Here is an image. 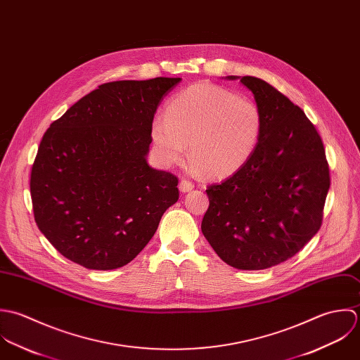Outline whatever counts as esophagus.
<instances>
[{"label": "esophagus", "instance_id": "34e87169", "mask_svg": "<svg viewBox=\"0 0 360 360\" xmlns=\"http://www.w3.org/2000/svg\"><path fill=\"white\" fill-rule=\"evenodd\" d=\"M193 188H195V185H193L191 181H188V179H182V181L179 182V191H181L182 193L191 192Z\"/></svg>", "mask_w": 360, "mask_h": 360}]
</instances>
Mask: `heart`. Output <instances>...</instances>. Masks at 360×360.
<instances>
[{
  "label": "heart",
  "instance_id": "b5f03b06",
  "mask_svg": "<svg viewBox=\"0 0 360 360\" xmlns=\"http://www.w3.org/2000/svg\"><path fill=\"white\" fill-rule=\"evenodd\" d=\"M263 117L259 107L228 89L196 83L178 93L167 117L151 122V142L158 160L172 165L186 151L195 169L225 178L240 169L260 141Z\"/></svg>",
  "mask_w": 360,
  "mask_h": 360
}]
</instances>
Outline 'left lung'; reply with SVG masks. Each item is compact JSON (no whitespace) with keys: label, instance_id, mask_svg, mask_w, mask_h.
<instances>
[{"label":"left lung","instance_id":"1","mask_svg":"<svg viewBox=\"0 0 360 360\" xmlns=\"http://www.w3.org/2000/svg\"><path fill=\"white\" fill-rule=\"evenodd\" d=\"M225 79L253 93L263 129L248 162L207 188L202 232L226 264L264 270L295 256L320 229L328 164L316 128L283 93L255 76Z\"/></svg>","mask_w":360,"mask_h":360}]
</instances>
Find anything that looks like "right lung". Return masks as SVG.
I'll list each match as a JSON object with an SVG mask.
<instances>
[{
    "instance_id": "right-lung-1",
    "label": "right lung",
    "mask_w": 360,
    "mask_h": 360,
    "mask_svg": "<svg viewBox=\"0 0 360 360\" xmlns=\"http://www.w3.org/2000/svg\"><path fill=\"white\" fill-rule=\"evenodd\" d=\"M181 80L104 83L44 134L30 175L34 219L73 263L90 270L128 264L178 202L176 176L146 157L158 104Z\"/></svg>"
}]
</instances>
